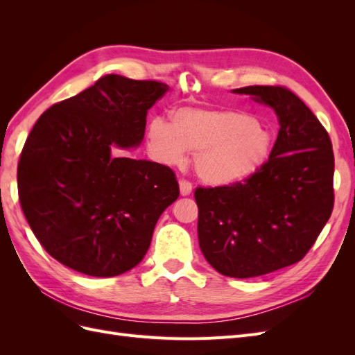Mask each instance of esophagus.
Masks as SVG:
<instances>
[{
  "instance_id": "esophagus-1",
  "label": "esophagus",
  "mask_w": 355,
  "mask_h": 355,
  "mask_svg": "<svg viewBox=\"0 0 355 355\" xmlns=\"http://www.w3.org/2000/svg\"><path fill=\"white\" fill-rule=\"evenodd\" d=\"M179 188H180V196H184V197L189 196L192 192V184H191V182L185 180V179H182L179 182Z\"/></svg>"
}]
</instances>
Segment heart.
<instances>
[{"mask_svg":"<svg viewBox=\"0 0 355 355\" xmlns=\"http://www.w3.org/2000/svg\"><path fill=\"white\" fill-rule=\"evenodd\" d=\"M170 121L168 125L157 118L148 125L153 155L166 166H179L187 159V151L196 153V173L211 187L250 179L272 153L271 132L239 111L185 106L171 112Z\"/></svg>","mask_w":355,"mask_h":355,"instance_id":"b5f03b06","label":"heart"}]
</instances>
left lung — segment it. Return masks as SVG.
Returning <instances> with one entry per match:
<instances>
[{
	"mask_svg": "<svg viewBox=\"0 0 355 355\" xmlns=\"http://www.w3.org/2000/svg\"><path fill=\"white\" fill-rule=\"evenodd\" d=\"M272 108L280 130L266 164L231 187L197 188L198 241L222 275L252 278L304 259L329 220L335 194L331 141L318 118L282 85L232 90Z\"/></svg>",
	"mask_w": 355,
	"mask_h": 355,
	"instance_id": "left-lung-1",
	"label": "left lung"
}]
</instances>
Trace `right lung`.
<instances>
[{
	"instance_id": "right-lung-1",
	"label": "right lung",
	"mask_w": 355,
	"mask_h": 355,
	"mask_svg": "<svg viewBox=\"0 0 355 355\" xmlns=\"http://www.w3.org/2000/svg\"><path fill=\"white\" fill-rule=\"evenodd\" d=\"M167 90L159 81L105 75L32 127L17 164L20 206L40 244L71 270L92 277L132 270L179 197L170 167L111 151L142 142L148 110Z\"/></svg>"
}]
</instances>
